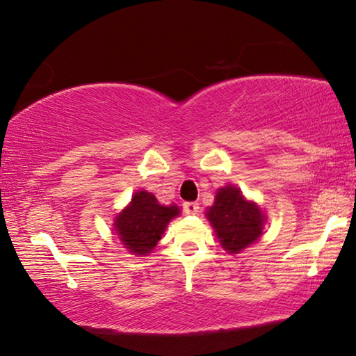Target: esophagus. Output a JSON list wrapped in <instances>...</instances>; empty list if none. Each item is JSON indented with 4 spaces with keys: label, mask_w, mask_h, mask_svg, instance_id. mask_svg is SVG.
<instances>
[{
    "label": "esophagus",
    "mask_w": 356,
    "mask_h": 356,
    "mask_svg": "<svg viewBox=\"0 0 356 356\" xmlns=\"http://www.w3.org/2000/svg\"><path fill=\"white\" fill-rule=\"evenodd\" d=\"M182 208H184L185 214H196L200 209V204L195 203V201H185V203L182 204Z\"/></svg>",
    "instance_id": "esophagus-1"
}]
</instances>
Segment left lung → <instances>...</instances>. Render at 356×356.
<instances>
[{
  "label": "left lung",
  "mask_w": 356,
  "mask_h": 356,
  "mask_svg": "<svg viewBox=\"0 0 356 356\" xmlns=\"http://www.w3.org/2000/svg\"><path fill=\"white\" fill-rule=\"evenodd\" d=\"M208 219L222 248L230 254L240 252L262 233L264 216L261 209L246 201L233 185L217 192L214 206L208 211Z\"/></svg>",
  "instance_id": "1"
}]
</instances>
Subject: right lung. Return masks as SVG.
Wrapping results in <instances>:
<instances>
[{
    "mask_svg": "<svg viewBox=\"0 0 356 356\" xmlns=\"http://www.w3.org/2000/svg\"><path fill=\"white\" fill-rule=\"evenodd\" d=\"M177 214V206H161L155 195L137 192L131 204L116 217L115 230L131 252L144 256L156 246L168 222Z\"/></svg>",
    "mask_w": 356,
    "mask_h": 356,
    "instance_id": "1",
    "label": "right lung"
}]
</instances>
